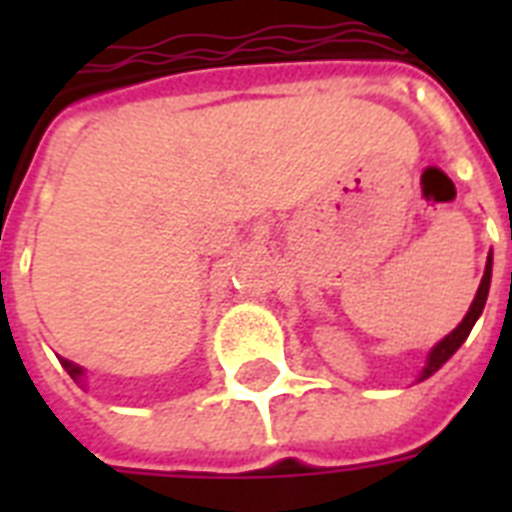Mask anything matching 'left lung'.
<instances>
[{"mask_svg":"<svg viewBox=\"0 0 512 512\" xmlns=\"http://www.w3.org/2000/svg\"><path fill=\"white\" fill-rule=\"evenodd\" d=\"M489 284H492V255L486 257V271H484V279H481V284H478V292H476V300H473V305H470V311L465 313V319L460 321V327L454 329V332H449V335L444 337V340L438 342L436 348L430 350L428 353V361H425V369L420 372V382L428 380L430 374L438 372L441 366L449 361V358L457 353V348H460L462 342L468 340L470 329H473V324L478 321V316L484 313V305H486V297H489Z\"/></svg>","mask_w":512,"mask_h":512,"instance_id":"obj_1","label":"left lung"}]
</instances>
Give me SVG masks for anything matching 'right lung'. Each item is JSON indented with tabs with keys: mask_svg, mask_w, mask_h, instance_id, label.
Here are the masks:
<instances>
[{
	"mask_svg": "<svg viewBox=\"0 0 512 512\" xmlns=\"http://www.w3.org/2000/svg\"><path fill=\"white\" fill-rule=\"evenodd\" d=\"M60 364H63V369H66V372L71 374V380L82 382V377H84L82 366H76L74 361H68V358H60Z\"/></svg>",
	"mask_w": 512,
	"mask_h": 512,
	"instance_id": "1",
	"label": "right lung"
}]
</instances>
